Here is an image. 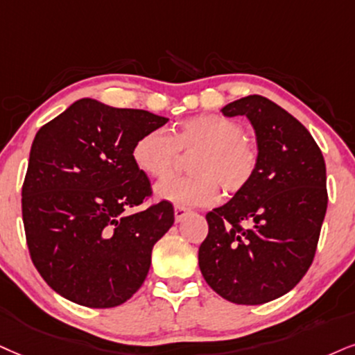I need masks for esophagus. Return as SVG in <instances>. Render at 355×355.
Instances as JSON below:
<instances>
[{
  "mask_svg": "<svg viewBox=\"0 0 355 355\" xmlns=\"http://www.w3.org/2000/svg\"><path fill=\"white\" fill-rule=\"evenodd\" d=\"M187 214H189V209L179 207V205H176V207H174V217H176V222H181L182 218L187 216Z\"/></svg>",
  "mask_w": 355,
  "mask_h": 355,
  "instance_id": "34e87169",
  "label": "esophagus"
}]
</instances>
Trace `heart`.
<instances>
[{
  "label": "heart",
  "mask_w": 355,
  "mask_h": 355,
  "mask_svg": "<svg viewBox=\"0 0 355 355\" xmlns=\"http://www.w3.org/2000/svg\"><path fill=\"white\" fill-rule=\"evenodd\" d=\"M192 153L189 178H171L156 187L159 199L179 207H204L217 202L220 184L227 192H239L250 182L258 166V150L245 138L237 121L220 115H200L181 121L171 135L148 131L133 144L135 164L153 179L173 173L178 153Z\"/></svg>",
  "instance_id": "1"
}]
</instances>
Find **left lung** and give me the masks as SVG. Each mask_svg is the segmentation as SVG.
Here are the masks:
<instances>
[{
    "label": "left lung",
    "instance_id": "8db88e82",
    "mask_svg": "<svg viewBox=\"0 0 355 355\" xmlns=\"http://www.w3.org/2000/svg\"><path fill=\"white\" fill-rule=\"evenodd\" d=\"M222 113L250 120L258 166L243 189L205 216L199 268L227 301L263 304L293 290L313 263L327 209L326 163L311 133L261 95Z\"/></svg>",
    "mask_w": 355,
    "mask_h": 355
}]
</instances>
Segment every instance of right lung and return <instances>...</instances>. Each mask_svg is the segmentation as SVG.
<instances>
[{"mask_svg":"<svg viewBox=\"0 0 355 355\" xmlns=\"http://www.w3.org/2000/svg\"><path fill=\"white\" fill-rule=\"evenodd\" d=\"M166 121L80 98L36 133L21 199L26 242L39 275L65 300L115 308L143 284L174 209L161 200L128 216L153 194L131 151Z\"/></svg>","mask_w":355,"mask_h":355,"instance_id":"obj_1","label":"right lung"}]
</instances>
